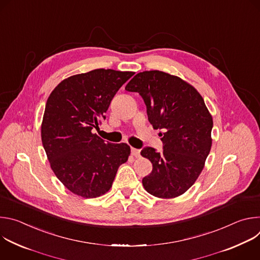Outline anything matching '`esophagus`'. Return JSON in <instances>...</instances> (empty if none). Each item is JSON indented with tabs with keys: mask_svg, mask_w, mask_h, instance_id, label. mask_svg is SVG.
Here are the masks:
<instances>
[{
	"mask_svg": "<svg viewBox=\"0 0 260 260\" xmlns=\"http://www.w3.org/2000/svg\"><path fill=\"white\" fill-rule=\"evenodd\" d=\"M132 154L135 157H140V150L136 149V148H132Z\"/></svg>",
	"mask_w": 260,
	"mask_h": 260,
	"instance_id": "34e87169",
	"label": "esophagus"
}]
</instances>
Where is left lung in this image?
I'll list each match as a JSON object with an SVG mask.
<instances>
[{
    "label": "left lung",
    "instance_id": "8db88e82",
    "mask_svg": "<svg viewBox=\"0 0 260 260\" xmlns=\"http://www.w3.org/2000/svg\"><path fill=\"white\" fill-rule=\"evenodd\" d=\"M125 89L143 98L148 120L162 131V152L152 147L141 151L153 167L142 180L144 188L160 199L183 194L202 173L212 146L213 119L204 99L187 82L161 71L138 73Z\"/></svg>",
    "mask_w": 260,
    "mask_h": 260
}]
</instances>
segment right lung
Instances as JSON below:
<instances>
[{
  "label": "right lung",
  "mask_w": 260,
  "mask_h": 260,
  "mask_svg": "<svg viewBox=\"0 0 260 260\" xmlns=\"http://www.w3.org/2000/svg\"><path fill=\"white\" fill-rule=\"evenodd\" d=\"M134 74L96 69L62 80L50 93L41 126L42 143L52 171L73 193L86 199L105 194L118 168L127 160V144L106 142L94 129Z\"/></svg>",
  "instance_id": "obj_1"
}]
</instances>
